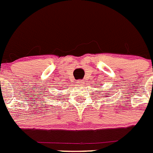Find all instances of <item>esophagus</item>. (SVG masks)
I'll return each mask as SVG.
<instances>
[{
    "instance_id": "34e87169",
    "label": "esophagus",
    "mask_w": 153,
    "mask_h": 153,
    "mask_svg": "<svg viewBox=\"0 0 153 153\" xmlns=\"http://www.w3.org/2000/svg\"><path fill=\"white\" fill-rule=\"evenodd\" d=\"M78 83H79V84L82 83V81H81V80H79V81H78Z\"/></svg>"
}]
</instances>
